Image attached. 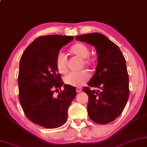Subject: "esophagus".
Returning <instances> with one entry per match:
<instances>
[{
  "label": "esophagus",
  "instance_id": "esophagus-1",
  "mask_svg": "<svg viewBox=\"0 0 147 147\" xmlns=\"http://www.w3.org/2000/svg\"><path fill=\"white\" fill-rule=\"evenodd\" d=\"M76 91H77V93H79V92H81L82 91V89L81 87H77V89H76Z\"/></svg>",
  "mask_w": 147,
  "mask_h": 147
}]
</instances>
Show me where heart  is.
<instances>
[{
	"instance_id": "obj_1",
	"label": "heart",
	"mask_w": 147,
	"mask_h": 147,
	"mask_svg": "<svg viewBox=\"0 0 147 147\" xmlns=\"http://www.w3.org/2000/svg\"><path fill=\"white\" fill-rule=\"evenodd\" d=\"M69 52L76 57L81 59V66L90 68L93 66L94 60L89 54V48L83 43L77 42L70 47ZM56 69L60 74H65L68 71V60L65 54L60 52L55 58ZM90 75L87 70L72 72L64 77V83L73 87H81L89 81Z\"/></svg>"
}]
</instances>
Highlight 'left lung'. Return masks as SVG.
<instances>
[{
    "label": "left lung",
    "instance_id": "left-lung-1",
    "mask_svg": "<svg viewBox=\"0 0 147 147\" xmlns=\"http://www.w3.org/2000/svg\"><path fill=\"white\" fill-rule=\"evenodd\" d=\"M76 40L95 46L97 53L95 73L83 87L89 97L87 112L90 119L99 124L112 122L122 113L129 93L126 60L116 44L99 33L76 36ZM91 87L99 88L96 91Z\"/></svg>",
    "mask_w": 147,
    "mask_h": 147
}]
</instances>
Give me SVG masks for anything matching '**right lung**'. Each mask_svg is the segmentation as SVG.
<instances>
[{
  "instance_id": "1",
  "label": "right lung",
  "mask_w": 147,
  "mask_h": 147,
  "mask_svg": "<svg viewBox=\"0 0 147 147\" xmlns=\"http://www.w3.org/2000/svg\"><path fill=\"white\" fill-rule=\"evenodd\" d=\"M73 36H40L25 49L18 76L19 99L25 116L34 124L46 128L61 126L67 120L68 109L76 95V88L63 85L55 58L60 50Z\"/></svg>"
}]
</instances>
